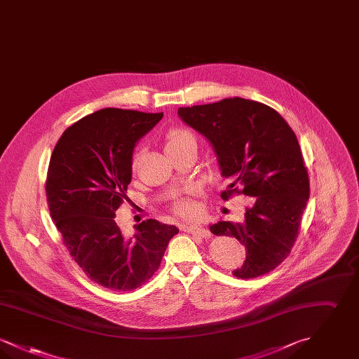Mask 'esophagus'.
I'll return each instance as SVG.
<instances>
[{"label": "esophagus", "instance_id": "1", "mask_svg": "<svg viewBox=\"0 0 359 359\" xmlns=\"http://www.w3.org/2000/svg\"><path fill=\"white\" fill-rule=\"evenodd\" d=\"M182 229L186 233L202 237V238H210L211 237L210 230H207L205 227H202V226H182Z\"/></svg>", "mask_w": 359, "mask_h": 359}]
</instances>
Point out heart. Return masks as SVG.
Instances as JSON below:
<instances>
[{
  "label": "heart",
  "mask_w": 359,
  "mask_h": 359,
  "mask_svg": "<svg viewBox=\"0 0 359 359\" xmlns=\"http://www.w3.org/2000/svg\"><path fill=\"white\" fill-rule=\"evenodd\" d=\"M184 145H195L196 147V137L189 132L187 129H182V128H173L171 129L167 136H165V142H164V148L165 152H171L173 149L182 148ZM138 161H140V154H136L132 158V164L130 168L132 171L136 172L138 168ZM195 195V192L192 189L187 191V196H182L177 198L173 203H172V211L182 217V218H195L199 215V205L192 199V196Z\"/></svg>",
  "instance_id": "obj_1"
}]
</instances>
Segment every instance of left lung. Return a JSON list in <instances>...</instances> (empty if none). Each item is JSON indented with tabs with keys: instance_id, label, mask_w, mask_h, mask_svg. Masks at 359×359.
Segmentation results:
<instances>
[{
	"instance_id": "obj_1",
	"label": "left lung",
	"mask_w": 359,
	"mask_h": 359,
	"mask_svg": "<svg viewBox=\"0 0 359 359\" xmlns=\"http://www.w3.org/2000/svg\"><path fill=\"white\" fill-rule=\"evenodd\" d=\"M177 114L212 144L222 175L230 179L223 201L253 198L242 222L210 226L212 234L237 238L246 249L243 265L233 274L255 278L273 271L290 253L309 198L294 132L271 106L239 97L180 107Z\"/></svg>"
}]
</instances>
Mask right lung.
Listing matches in <instances>:
<instances>
[{
	"mask_svg": "<svg viewBox=\"0 0 359 359\" xmlns=\"http://www.w3.org/2000/svg\"><path fill=\"white\" fill-rule=\"evenodd\" d=\"M163 113L107 107L67 128L51 154L46 194L50 214L69 256L107 290L144 285L161 264L173 224L147 219L133 239L122 237L116 211L132 180V154Z\"/></svg>",
	"mask_w": 359,
	"mask_h": 359,
	"instance_id": "1",
	"label": "right lung"
}]
</instances>
